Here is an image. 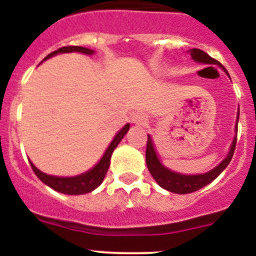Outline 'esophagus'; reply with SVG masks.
Masks as SVG:
<instances>
[{"label": "esophagus", "mask_w": 256, "mask_h": 256, "mask_svg": "<svg viewBox=\"0 0 256 256\" xmlns=\"http://www.w3.org/2000/svg\"><path fill=\"white\" fill-rule=\"evenodd\" d=\"M132 123L137 126H144L148 123V116L141 112H137L132 115Z\"/></svg>", "instance_id": "obj_1"}]
</instances>
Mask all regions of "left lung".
Listing matches in <instances>:
<instances>
[{"instance_id":"obj_1","label":"left lung","mask_w":256,"mask_h":256,"mask_svg":"<svg viewBox=\"0 0 256 256\" xmlns=\"http://www.w3.org/2000/svg\"><path fill=\"white\" fill-rule=\"evenodd\" d=\"M190 55H191L192 60L198 62V64H206V65H218L222 70H224V73L230 76L227 73V70L222 66L220 62L216 60V58H210L206 52L198 48H191L188 50ZM240 118V108L237 110V118L236 124H234V137L232 140V144L230 146L227 156L222 160L216 168L210 169L206 173L201 174H182L177 173V172L172 170V169L166 168L159 159V155L156 152L155 144H154L152 137L148 134V148H146V164H148V172L151 173L154 180L159 184L162 188L166 190L173 194H178V195H184V194H191L198 190L202 188L206 184L212 183V180L218 177L222 172L228 166L230 162L232 160L234 156V148H236V140H237V123H238Z\"/></svg>"}]
</instances>
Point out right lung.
Returning a JSON list of instances; mask_svg holds the SVG:
<instances>
[{
    "instance_id": "obj_1",
    "label": "right lung",
    "mask_w": 256,
    "mask_h": 256,
    "mask_svg": "<svg viewBox=\"0 0 256 256\" xmlns=\"http://www.w3.org/2000/svg\"><path fill=\"white\" fill-rule=\"evenodd\" d=\"M68 52H79V54H83V55L88 56H91L94 54V50L91 48H86V47L80 46H68L61 47V48L51 52L50 55H47L44 58V61L52 58V56L60 55V54H68ZM130 123H126L119 132H116L112 141L110 142V144L108 146L105 152H104L102 158L90 170L84 172V173L74 176V177H58V176H51V174L44 173L33 162H29L32 165V169L36 173V176L46 186L51 187L52 190L61 192V194H65V195H84V194H88V192H92L102 183L104 178H105L106 173L108 170V166H110V159H112V152H114L118 144H119V142L123 140L124 136L126 134V132L130 130Z\"/></svg>"
}]
</instances>
